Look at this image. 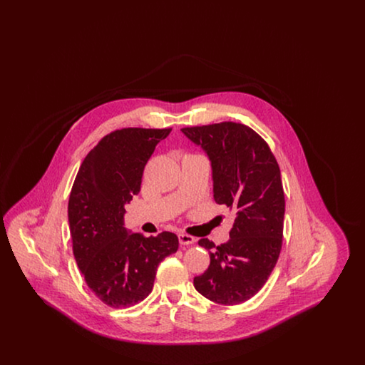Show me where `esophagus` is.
<instances>
[{
	"instance_id": "obj_1",
	"label": "esophagus",
	"mask_w": 365,
	"mask_h": 365,
	"mask_svg": "<svg viewBox=\"0 0 365 365\" xmlns=\"http://www.w3.org/2000/svg\"><path fill=\"white\" fill-rule=\"evenodd\" d=\"M178 238H179L180 245H191V243L195 242L194 237H191L189 234H185V232H179Z\"/></svg>"
}]
</instances>
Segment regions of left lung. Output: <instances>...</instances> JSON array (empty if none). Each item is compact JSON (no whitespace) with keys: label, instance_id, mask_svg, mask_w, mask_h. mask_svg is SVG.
Instances as JSON below:
<instances>
[{"label":"left lung","instance_id":"obj_1","mask_svg":"<svg viewBox=\"0 0 365 365\" xmlns=\"http://www.w3.org/2000/svg\"><path fill=\"white\" fill-rule=\"evenodd\" d=\"M201 146L212 167L213 198L234 215L230 240L216 246L208 238V269L194 278L200 294L237 305L259 293L282 249L284 192L278 161L250 127L223 122L180 130Z\"/></svg>","mask_w":365,"mask_h":365}]
</instances>
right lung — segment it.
<instances>
[{"instance_id": "1", "label": "right lung", "mask_w": 365, "mask_h": 365, "mask_svg": "<svg viewBox=\"0 0 365 365\" xmlns=\"http://www.w3.org/2000/svg\"><path fill=\"white\" fill-rule=\"evenodd\" d=\"M171 128H122L85 157L68 201L72 250L88 289L112 308L152 293L158 264L178 250L174 232L143 237L124 227V205L140 190L143 168Z\"/></svg>"}]
</instances>
